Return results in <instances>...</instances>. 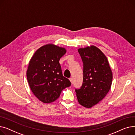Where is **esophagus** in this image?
<instances>
[{
  "mask_svg": "<svg viewBox=\"0 0 135 135\" xmlns=\"http://www.w3.org/2000/svg\"><path fill=\"white\" fill-rule=\"evenodd\" d=\"M69 80H70V82H71V83H72V84H73V79H72V78H69Z\"/></svg>",
  "mask_w": 135,
  "mask_h": 135,
  "instance_id": "esophagus-1",
  "label": "esophagus"
}]
</instances>
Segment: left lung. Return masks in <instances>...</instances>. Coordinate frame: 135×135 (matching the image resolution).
<instances>
[{
	"label": "left lung",
	"mask_w": 135,
	"mask_h": 135,
	"mask_svg": "<svg viewBox=\"0 0 135 135\" xmlns=\"http://www.w3.org/2000/svg\"><path fill=\"white\" fill-rule=\"evenodd\" d=\"M83 63V81L75 89L79 103L91 108L102 101L109 91L113 74L107 58L95 46L78 49Z\"/></svg>",
	"instance_id": "obj_1"
}]
</instances>
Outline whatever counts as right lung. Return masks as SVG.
<instances>
[{"label": "right lung", "mask_w": 135, "mask_h": 135, "mask_svg": "<svg viewBox=\"0 0 135 135\" xmlns=\"http://www.w3.org/2000/svg\"><path fill=\"white\" fill-rule=\"evenodd\" d=\"M66 52L65 48L47 44L38 49L31 59L27 78L33 94L45 103L57 99L71 83L63 76L59 61Z\"/></svg>", "instance_id": "obj_1"}]
</instances>
